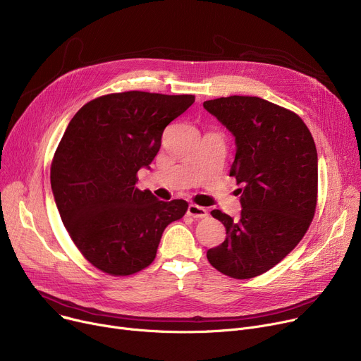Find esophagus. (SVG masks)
I'll return each instance as SVG.
<instances>
[{
	"label": "esophagus",
	"instance_id": "esophagus-1",
	"mask_svg": "<svg viewBox=\"0 0 361 361\" xmlns=\"http://www.w3.org/2000/svg\"><path fill=\"white\" fill-rule=\"evenodd\" d=\"M187 214L193 216V218H206L207 216V211L204 209L203 206H197L195 203H190L187 207Z\"/></svg>",
	"mask_w": 361,
	"mask_h": 361
}]
</instances>
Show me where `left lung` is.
<instances>
[{"instance_id":"obj_1","label":"left lung","mask_w":361,"mask_h":361,"mask_svg":"<svg viewBox=\"0 0 361 361\" xmlns=\"http://www.w3.org/2000/svg\"><path fill=\"white\" fill-rule=\"evenodd\" d=\"M203 108L235 139L230 176L241 184L238 219L212 211L226 238L206 253L215 269L237 279L274 268L305 237L317 199V152L297 114L257 97H228Z\"/></svg>"}]
</instances>
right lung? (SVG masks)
Returning <instances> with one entry per match:
<instances>
[{
	"mask_svg": "<svg viewBox=\"0 0 361 361\" xmlns=\"http://www.w3.org/2000/svg\"><path fill=\"white\" fill-rule=\"evenodd\" d=\"M193 94L123 92L83 105L68 123L51 165L61 221L82 255L116 276L154 262L166 226L184 216L183 199L164 202L136 187L150 168L165 127Z\"/></svg>",
	"mask_w": 361,
	"mask_h": 361,
	"instance_id": "obj_1",
	"label": "right lung"
}]
</instances>
